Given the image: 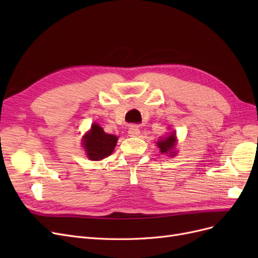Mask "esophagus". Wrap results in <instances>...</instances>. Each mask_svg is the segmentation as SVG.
<instances>
[{
  "label": "esophagus",
  "mask_w": 258,
  "mask_h": 258,
  "mask_svg": "<svg viewBox=\"0 0 258 258\" xmlns=\"http://www.w3.org/2000/svg\"><path fill=\"white\" fill-rule=\"evenodd\" d=\"M128 135H129V137H138L140 135L139 127L136 126V124H132V126H130V128L128 130Z\"/></svg>",
  "instance_id": "34e87169"
}]
</instances>
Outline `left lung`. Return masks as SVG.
<instances>
[{
  "label": "left lung",
  "mask_w": 258,
  "mask_h": 258,
  "mask_svg": "<svg viewBox=\"0 0 258 258\" xmlns=\"http://www.w3.org/2000/svg\"><path fill=\"white\" fill-rule=\"evenodd\" d=\"M175 145V135L174 132L171 134L170 136H168L167 138H163L162 140H159L157 142V146L160 148V152L162 154H174V152H172V150L174 148Z\"/></svg>",
  "instance_id": "left-lung-1"
}]
</instances>
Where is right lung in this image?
<instances>
[{
	"label": "right lung",
	"instance_id": "obj_1",
	"mask_svg": "<svg viewBox=\"0 0 258 258\" xmlns=\"http://www.w3.org/2000/svg\"><path fill=\"white\" fill-rule=\"evenodd\" d=\"M117 140V137L105 134L98 123H93L84 137L83 145L90 160H101L112 154Z\"/></svg>",
	"mask_w": 258,
	"mask_h": 258
}]
</instances>
